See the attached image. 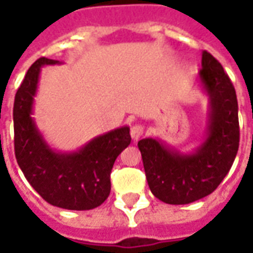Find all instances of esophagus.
Returning a JSON list of instances; mask_svg holds the SVG:
<instances>
[{
  "instance_id": "34e87169",
  "label": "esophagus",
  "mask_w": 253,
  "mask_h": 253,
  "mask_svg": "<svg viewBox=\"0 0 253 253\" xmlns=\"http://www.w3.org/2000/svg\"><path fill=\"white\" fill-rule=\"evenodd\" d=\"M130 135L134 141H138L143 135V126L142 125H134L130 128Z\"/></svg>"
}]
</instances>
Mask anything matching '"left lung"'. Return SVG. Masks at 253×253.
<instances>
[{
	"instance_id": "8db88e82",
	"label": "left lung",
	"mask_w": 253,
	"mask_h": 253,
	"mask_svg": "<svg viewBox=\"0 0 253 253\" xmlns=\"http://www.w3.org/2000/svg\"><path fill=\"white\" fill-rule=\"evenodd\" d=\"M196 81L209 101L202 142L186 153L160 138H143L138 142L149 188L169 205H188L210 195L228 175L239 150L236 90L210 52H202Z\"/></svg>"
}]
</instances>
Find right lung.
<instances>
[{
	"instance_id": "right-lung-1",
	"label": "right lung",
	"mask_w": 253,
	"mask_h": 253,
	"mask_svg": "<svg viewBox=\"0 0 253 253\" xmlns=\"http://www.w3.org/2000/svg\"><path fill=\"white\" fill-rule=\"evenodd\" d=\"M59 61L39 58L25 74L14 97V153L25 179L50 205L67 210L100 206L111 191V169L130 142V127L101 134L76 152L52 149L36 126L35 96L42 67Z\"/></svg>"
}]
</instances>
